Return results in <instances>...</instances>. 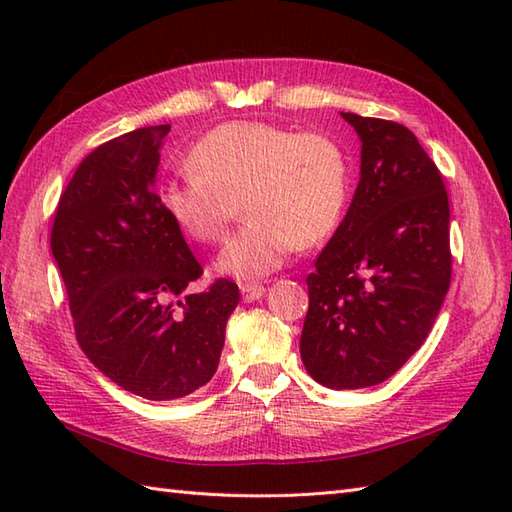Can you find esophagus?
<instances>
[{"instance_id": "1", "label": "esophagus", "mask_w": 512, "mask_h": 512, "mask_svg": "<svg viewBox=\"0 0 512 512\" xmlns=\"http://www.w3.org/2000/svg\"><path fill=\"white\" fill-rule=\"evenodd\" d=\"M239 290H242V299L248 301V303L262 299L264 292H266V288L262 284H242V286H239Z\"/></svg>"}]
</instances>
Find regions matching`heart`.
<instances>
[{
    "mask_svg": "<svg viewBox=\"0 0 512 512\" xmlns=\"http://www.w3.org/2000/svg\"><path fill=\"white\" fill-rule=\"evenodd\" d=\"M189 173L165 180L158 202L195 242H215L242 204L246 222L217 255V270L257 279L286 264L297 246L321 244L350 198V162L325 134L233 121L211 129L187 154Z\"/></svg>",
    "mask_w": 512,
    "mask_h": 512,
    "instance_id": "b5f03b06",
    "label": "heart"
}]
</instances>
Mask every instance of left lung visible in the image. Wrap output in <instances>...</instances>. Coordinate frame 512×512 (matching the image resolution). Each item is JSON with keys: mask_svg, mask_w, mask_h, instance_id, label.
<instances>
[{"mask_svg": "<svg viewBox=\"0 0 512 512\" xmlns=\"http://www.w3.org/2000/svg\"><path fill=\"white\" fill-rule=\"evenodd\" d=\"M361 138L350 209L308 275L301 361L317 383H383L420 350L451 284L449 198L405 125L341 112Z\"/></svg>", "mask_w": 512, "mask_h": 512, "instance_id": "8db88e82", "label": "left lung"}]
</instances>
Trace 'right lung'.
<instances>
[{"instance_id": "add662e5", "label": "right lung", "mask_w": 512, "mask_h": 512, "mask_svg": "<svg viewBox=\"0 0 512 512\" xmlns=\"http://www.w3.org/2000/svg\"><path fill=\"white\" fill-rule=\"evenodd\" d=\"M169 125L96 147L61 193L52 224L76 341L92 365L147 400L189 396L213 378L239 288L202 275L154 191Z\"/></svg>"}]
</instances>
